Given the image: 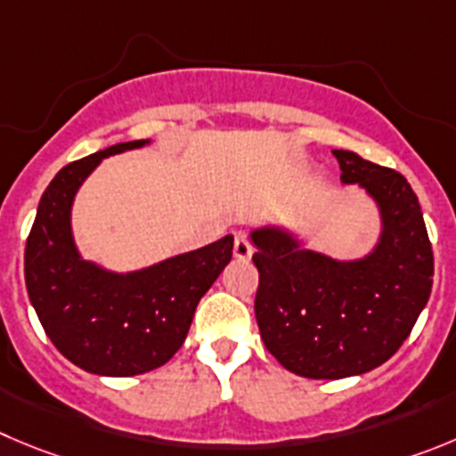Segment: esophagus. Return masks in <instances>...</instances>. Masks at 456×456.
Here are the masks:
<instances>
[{"mask_svg": "<svg viewBox=\"0 0 456 456\" xmlns=\"http://www.w3.org/2000/svg\"><path fill=\"white\" fill-rule=\"evenodd\" d=\"M254 254V248L252 242L248 240V236L242 232L236 233V240H233V256L238 258V261H249Z\"/></svg>", "mask_w": 456, "mask_h": 456, "instance_id": "obj_1", "label": "esophagus"}]
</instances>
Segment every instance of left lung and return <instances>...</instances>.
I'll use <instances>...</instances> for the list:
<instances>
[{"label": "left lung", "mask_w": 456, "mask_h": 456, "mask_svg": "<svg viewBox=\"0 0 456 456\" xmlns=\"http://www.w3.org/2000/svg\"><path fill=\"white\" fill-rule=\"evenodd\" d=\"M344 184H360L382 214V238L362 261L299 249L281 229L252 233L254 301L265 348L313 380L360 376L387 362L414 329L432 290L434 254L410 182L394 168L333 151Z\"/></svg>", "instance_id": "obj_1"}]
</instances>
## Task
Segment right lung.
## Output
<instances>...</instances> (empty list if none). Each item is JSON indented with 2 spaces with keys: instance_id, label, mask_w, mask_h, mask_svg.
<instances>
[{
  "instance_id": "1",
  "label": "right lung",
  "mask_w": 456,
  "mask_h": 456,
  "mask_svg": "<svg viewBox=\"0 0 456 456\" xmlns=\"http://www.w3.org/2000/svg\"><path fill=\"white\" fill-rule=\"evenodd\" d=\"M143 143H117L61 168L24 249L28 299L42 329L69 362L96 376H137L168 362L198 301L232 261V236L132 274H110L78 256L69 224L76 191L103 157Z\"/></svg>"
}]
</instances>
